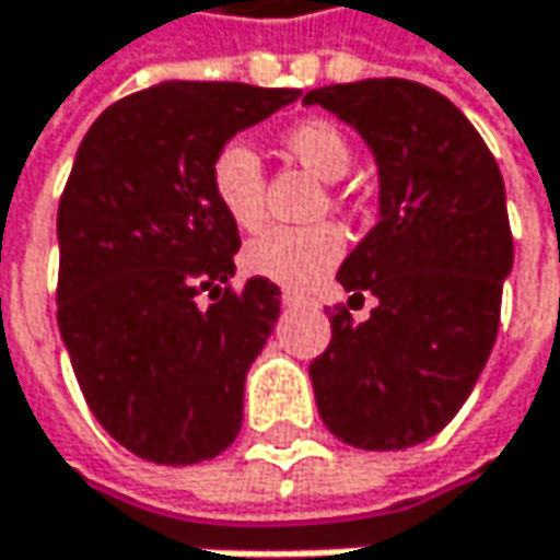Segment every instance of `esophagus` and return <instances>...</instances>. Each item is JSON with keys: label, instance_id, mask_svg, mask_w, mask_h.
I'll use <instances>...</instances> for the list:
<instances>
[{"label": "esophagus", "instance_id": "esophagus-1", "mask_svg": "<svg viewBox=\"0 0 560 560\" xmlns=\"http://www.w3.org/2000/svg\"><path fill=\"white\" fill-rule=\"evenodd\" d=\"M281 304H284V307H301V304H311V301H307L304 294H298V291H284V294H281Z\"/></svg>", "mask_w": 560, "mask_h": 560}]
</instances>
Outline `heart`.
<instances>
[{"label":"heart","instance_id":"b5f03b06","mask_svg":"<svg viewBox=\"0 0 560 560\" xmlns=\"http://www.w3.org/2000/svg\"><path fill=\"white\" fill-rule=\"evenodd\" d=\"M284 149L317 177L340 180L353 165V145L347 132L330 119H304L284 132ZM210 194L223 217L240 230H259L266 220V177L259 152L233 139L210 162ZM347 240L334 223L314 226H272L259 233L243 249V266L253 276L284 284V288H314L340 259Z\"/></svg>","mask_w":560,"mask_h":560}]
</instances>
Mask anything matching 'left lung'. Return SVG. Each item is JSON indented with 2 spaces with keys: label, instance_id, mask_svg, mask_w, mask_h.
<instances>
[{
  "label": "left lung",
  "instance_id": "obj_1",
  "mask_svg": "<svg viewBox=\"0 0 560 560\" xmlns=\"http://www.w3.org/2000/svg\"><path fill=\"white\" fill-rule=\"evenodd\" d=\"M304 106L357 129L380 174V223L337 272L376 307L360 324L330 314V347L307 370L317 411L353 447L405 451L460 411L497 343L512 272L503 174L431 86L373 77L317 86Z\"/></svg>",
  "mask_w": 560,
  "mask_h": 560
}]
</instances>
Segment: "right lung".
<instances>
[{
	"label": "right lung",
	"instance_id": "1",
	"mask_svg": "<svg viewBox=\"0 0 560 560\" xmlns=\"http://www.w3.org/2000/svg\"><path fill=\"white\" fill-rule=\"evenodd\" d=\"M298 96L165 80L113 103L77 149L57 207V327L90 411L142 460L200 464L243 428L281 291L262 276L223 288L240 230L210 194V162Z\"/></svg>",
	"mask_w": 560,
	"mask_h": 560
}]
</instances>
